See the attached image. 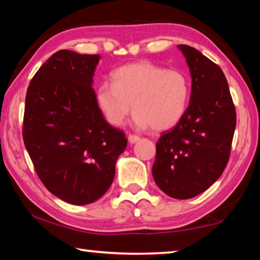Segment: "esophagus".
I'll return each mask as SVG.
<instances>
[{"label":"esophagus","instance_id":"esophagus-1","mask_svg":"<svg viewBox=\"0 0 260 260\" xmlns=\"http://www.w3.org/2000/svg\"><path fill=\"white\" fill-rule=\"evenodd\" d=\"M139 140H140V136H138V135H134V134H129V135H128V142H129L131 144L136 143Z\"/></svg>","mask_w":260,"mask_h":260}]
</instances>
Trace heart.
<instances>
[{
	"label": "heart",
	"instance_id": "heart-1",
	"mask_svg": "<svg viewBox=\"0 0 260 260\" xmlns=\"http://www.w3.org/2000/svg\"><path fill=\"white\" fill-rule=\"evenodd\" d=\"M190 80L181 70H167L150 61L128 64L116 70L111 82L96 90V102L109 124L120 126L132 105L139 128L171 129L186 114L190 100Z\"/></svg>",
	"mask_w": 260,
	"mask_h": 260
}]
</instances>
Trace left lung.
Segmentation results:
<instances>
[{
    "mask_svg": "<svg viewBox=\"0 0 260 260\" xmlns=\"http://www.w3.org/2000/svg\"><path fill=\"white\" fill-rule=\"evenodd\" d=\"M178 47L190 70V102L181 121L157 141L152 175L166 195L188 200L212 186L225 170L236 111L222 70L195 48Z\"/></svg>",
    "mask_w": 260,
    "mask_h": 260,
    "instance_id": "1",
    "label": "left lung"
}]
</instances>
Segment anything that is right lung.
<instances>
[{"label": "right lung", "instance_id": "obj_1", "mask_svg": "<svg viewBox=\"0 0 260 260\" xmlns=\"http://www.w3.org/2000/svg\"><path fill=\"white\" fill-rule=\"evenodd\" d=\"M100 55L55 52L34 74L25 100L23 139L35 172L58 199L93 203L113 181L127 146L105 120L91 87Z\"/></svg>", "mask_w": 260, "mask_h": 260}]
</instances>
